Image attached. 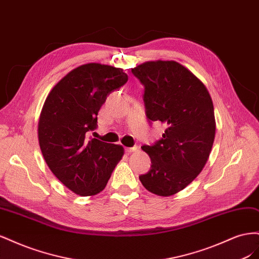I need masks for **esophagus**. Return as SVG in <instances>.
<instances>
[{"instance_id":"34e87169","label":"esophagus","mask_w":259,"mask_h":259,"mask_svg":"<svg viewBox=\"0 0 259 259\" xmlns=\"http://www.w3.org/2000/svg\"><path fill=\"white\" fill-rule=\"evenodd\" d=\"M137 150H138V147H137V146H134V147H126V148H125V151L128 152V153L137 151Z\"/></svg>"}]
</instances>
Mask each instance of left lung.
Instances as JSON below:
<instances>
[{
  "label": "left lung",
  "instance_id": "8db88e82",
  "mask_svg": "<svg viewBox=\"0 0 259 259\" xmlns=\"http://www.w3.org/2000/svg\"><path fill=\"white\" fill-rule=\"evenodd\" d=\"M144 85L149 122L167 127L162 138L143 146L151 167L139 179L150 192L168 197L197 177L208 159L215 138V115L208 91L176 61H148L132 69Z\"/></svg>",
  "mask_w": 259,
  "mask_h": 259
}]
</instances>
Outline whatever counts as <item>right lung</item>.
Returning <instances> with one entry per match:
<instances>
[{"mask_svg":"<svg viewBox=\"0 0 259 259\" xmlns=\"http://www.w3.org/2000/svg\"><path fill=\"white\" fill-rule=\"evenodd\" d=\"M120 68L86 64L69 72L49 94L38 120V144L53 174L89 197L103 191L124 149L89 138L109 94L127 82Z\"/></svg>","mask_w":259,"mask_h":259,"instance_id":"add662e5","label":"right lung"}]
</instances>
